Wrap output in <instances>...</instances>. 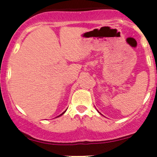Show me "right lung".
Here are the masks:
<instances>
[{
  "mask_svg": "<svg viewBox=\"0 0 157 157\" xmlns=\"http://www.w3.org/2000/svg\"><path fill=\"white\" fill-rule=\"evenodd\" d=\"M66 112V111H64V112H63V113L62 114H61V115H58V117H59V116H61V115H63V114H64V112Z\"/></svg>",
  "mask_w": 157,
  "mask_h": 157,
  "instance_id": "add662e5",
  "label": "right lung"
}]
</instances>
